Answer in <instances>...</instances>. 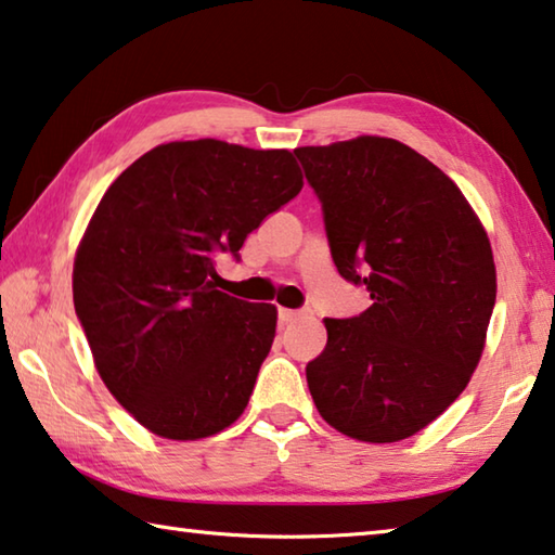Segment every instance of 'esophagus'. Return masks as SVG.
<instances>
[{
  "instance_id": "34e87169",
  "label": "esophagus",
  "mask_w": 555,
  "mask_h": 555,
  "mask_svg": "<svg viewBox=\"0 0 555 555\" xmlns=\"http://www.w3.org/2000/svg\"><path fill=\"white\" fill-rule=\"evenodd\" d=\"M298 315H304L301 311H294V309H279V321L281 323H292V321H296Z\"/></svg>"
}]
</instances>
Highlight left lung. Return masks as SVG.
Segmentation results:
<instances>
[{
  "instance_id": "left-lung-1",
  "label": "left lung",
  "mask_w": 555,
  "mask_h": 555,
  "mask_svg": "<svg viewBox=\"0 0 555 555\" xmlns=\"http://www.w3.org/2000/svg\"><path fill=\"white\" fill-rule=\"evenodd\" d=\"M294 153L323 202L338 274L373 298L356 319H323L328 343L306 365L315 410L358 442H400L477 371L496 301L487 230L462 190L400 140Z\"/></svg>"
}]
</instances>
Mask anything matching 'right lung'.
Returning a JSON list of instances; mask_svg holds the SVG:
<instances>
[{
  "label": "right lung",
  "instance_id": "right-lung-1",
  "mask_svg": "<svg viewBox=\"0 0 555 555\" xmlns=\"http://www.w3.org/2000/svg\"><path fill=\"white\" fill-rule=\"evenodd\" d=\"M304 188L294 153L175 140L122 170L74 259V306L95 371L153 435L222 433L251 398L276 306L219 292L215 259Z\"/></svg>",
  "mask_w": 555,
  "mask_h": 555
}]
</instances>
